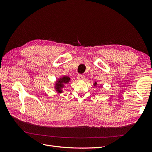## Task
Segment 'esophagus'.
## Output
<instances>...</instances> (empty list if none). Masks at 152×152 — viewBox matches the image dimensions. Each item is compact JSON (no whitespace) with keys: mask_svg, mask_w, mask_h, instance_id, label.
<instances>
[{"mask_svg":"<svg viewBox=\"0 0 152 152\" xmlns=\"http://www.w3.org/2000/svg\"><path fill=\"white\" fill-rule=\"evenodd\" d=\"M77 79L79 80H82L84 79V76L82 75H77Z\"/></svg>","mask_w":152,"mask_h":152,"instance_id":"obj_1","label":"esophagus"}]
</instances>
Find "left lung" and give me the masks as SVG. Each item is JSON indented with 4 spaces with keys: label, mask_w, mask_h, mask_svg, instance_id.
Returning <instances> with one entry per match:
<instances>
[{
    "label": "left lung",
    "mask_w": 152,
    "mask_h": 152,
    "mask_svg": "<svg viewBox=\"0 0 152 152\" xmlns=\"http://www.w3.org/2000/svg\"><path fill=\"white\" fill-rule=\"evenodd\" d=\"M93 85H94V87H96V86H97V85H98V84H97V82H94V83L93 84ZM99 87H100V86H99Z\"/></svg>",
    "instance_id": "1"
}]
</instances>
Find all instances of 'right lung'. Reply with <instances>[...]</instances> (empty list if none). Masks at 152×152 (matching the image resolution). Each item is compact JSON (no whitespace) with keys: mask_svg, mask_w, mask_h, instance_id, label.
<instances>
[{"mask_svg":"<svg viewBox=\"0 0 152 152\" xmlns=\"http://www.w3.org/2000/svg\"><path fill=\"white\" fill-rule=\"evenodd\" d=\"M70 81V78L67 75H63L58 78L54 86V88L56 93L58 94L62 93L63 92V89L65 87L66 84L69 83Z\"/></svg>","mask_w":152,"mask_h":152,"instance_id":"1","label":"right lung"}]
</instances>
